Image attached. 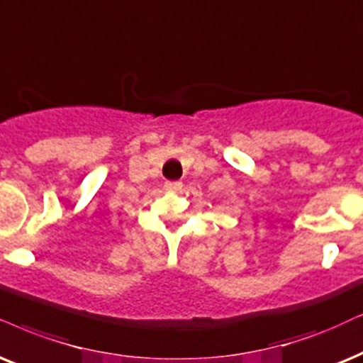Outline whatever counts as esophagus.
<instances>
[{"instance_id":"1","label":"esophagus","mask_w":363,"mask_h":363,"mask_svg":"<svg viewBox=\"0 0 363 363\" xmlns=\"http://www.w3.org/2000/svg\"><path fill=\"white\" fill-rule=\"evenodd\" d=\"M166 187L169 191H181L182 182L181 181H169V182H166Z\"/></svg>"}]
</instances>
